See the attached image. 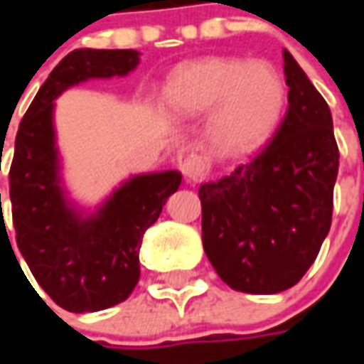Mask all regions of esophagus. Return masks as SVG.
<instances>
[{
    "instance_id": "1",
    "label": "esophagus",
    "mask_w": 364,
    "mask_h": 364,
    "mask_svg": "<svg viewBox=\"0 0 364 364\" xmlns=\"http://www.w3.org/2000/svg\"><path fill=\"white\" fill-rule=\"evenodd\" d=\"M179 168H181V173L188 183H198L208 173V160L200 154H188L187 159L179 164Z\"/></svg>"
}]
</instances>
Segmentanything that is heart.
<instances>
[{"mask_svg":"<svg viewBox=\"0 0 364 364\" xmlns=\"http://www.w3.org/2000/svg\"><path fill=\"white\" fill-rule=\"evenodd\" d=\"M285 85L262 62L210 58L185 65L166 85L171 113L196 117L211 112L208 136L225 154L253 151L272 136L285 109Z\"/></svg>","mask_w":364,"mask_h":364,"instance_id":"heart-1","label":"heart"}]
</instances>
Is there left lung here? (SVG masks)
Returning a JSON list of instances; mask_svg holds the SVG:
<instances>
[{
	"label": "left lung",
	"instance_id": "obj_1",
	"mask_svg": "<svg viewBox=\"0 0 364 364\" xmlns=\"http://www.w3.org/2000/svg\"><path fill=\"white\" fill-rule=\"evenodd\" d=\"M287 113L253 159L204 183L202 243L234 291L274 294L314 264L333 221L338 145L327 102L283 50Z\"/></svg>",
	"mask_w": 364,
	"mask_h": 364
}]
</instances>
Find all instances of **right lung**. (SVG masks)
<instances>
[{"label":"right lung","instance_id":"add662e5","mask_svg":"<svg viewBox=\"0 0 364 364\" xmlns=\"http://www.w3.org/2000/svg\"><path fill=\"white\" fill-rule=\"evenodd\" d=\"M136 50L77 48L60 62L20 121L9 170L16 245L39 287L68 311L119 304L139 279L143 234L181 185L179 171L137 176L111 196L98 215L81 219L60 188L53 102L90 77L126 75Z\"/></svg>","mask_w":364,"mask_h":364}]
</instances>
